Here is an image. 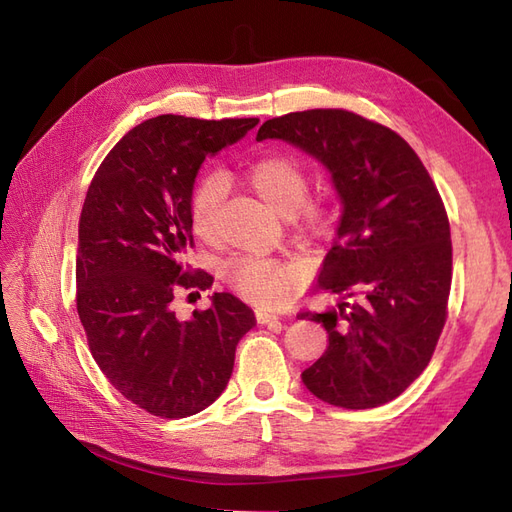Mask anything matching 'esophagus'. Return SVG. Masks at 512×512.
I'll return each instance as SVG.
<instances>
[{
    "mask_svg": "<svg viewBox=\"0 0 512 512\" xmlns=\"http://www.w3.org/2000/svg\"><path fill=\"white\" fill-rule=\"evenodd\" d=\"M256 320H258V324H271V327H282L280 318L269 314V312H262V309H260V312H256Z\"/></svg>",
    "mask_w": 512,
    "mask_h": 512,
    "instance_id": "obj_1",
    "label": "esophagus"
}]
</instances>
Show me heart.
Here are the masks:
<instances>
[{"instance_id":"heart-1","label":"heart","mask_w":512,"mask_h":512,"mask_svg":"<svg viewBox=\"0 0 512 512\" xmlns=\"http://www.w3.org/2000/svg\"><path fill=\"white\" fill-rule=\"evenodd\" d=\"M247 181L265 203L284 218L300 213L299 228L307 239L320 241L333 235L335 215L331 207L307 203L309 177L301 162L288 156H265L247 170ZM226 192V179L209 173L196 183L190 198V220L196 235L213 241L218 235V207ZM226 280L243 299L262 307H275L299 288L297 271L282 262L260 256H239L228 265Z\"/></svg>"}]
</instances>
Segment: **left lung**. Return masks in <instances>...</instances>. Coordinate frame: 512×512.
Wrapping results in <instances>:
<instances>
[{
	"mask_svg": "<svg viewBox=\"0 0 512 512\" xmlns=\"http://www.w3.org/2000/svg\"><path fill=\"white\" fill-rule=\"evenodd\" d=\"M265 138L316 158L342 200L318 275L339 299L301 314L329 333L303 384L331 406H382L423 374L444 329L453 245L442 198L404 138L342 108L269 119L256 141Z\"/></svg>",
	"mask_w": 512,
	"mask_h": 512,
	"instance_id": "left-lung-1",
	"label": "left lung"
}]
</instances>
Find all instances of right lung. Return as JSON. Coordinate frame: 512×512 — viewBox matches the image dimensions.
<instances>
[{
    "label": "right lung",
    "instance_id": "1",
    "mask_svg": "<svg viewBox=\"0 0 512 512\" xmlns=\"http://www.w3.org/2000/svg\"><path fill=\"white\" fill-rule=\"evenodd\" d=\"M258 123L160 115L111 149L85 196L76 256V309L102 374L138 408L185 418L222 395L239 339L256 318L230 292L179 320L177 288L205 290L213 277L185 271L194 245L190 198L207 156Z\"/></svg>",
    "mask_w": 512,
    "mask_h": 512
}]
</instances>
